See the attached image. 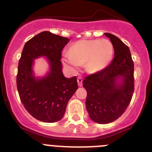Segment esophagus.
I'll use <instances>...</instances> for the list:
<instances>
[{
    "label": "esophagus",
    "instance_id": "esophagus-1",
    "mask_svg": "<svg viewBox=\"0 0 152 152\" xmlns=\"http://www.w3.org/2000/svg\"><path fill=\"white\" fill-rule=\"evenodd\" d=\"M82 81H83V79H82V77H81V76H78V77H77V82H78V85H79V87L82 86Z\"/></svg>",
    "mask_w": 152,
    "mask_h": 152
}]
</instances>
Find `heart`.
Instances as JSON below:
<instances>
[{"label": "heart", "mask_w": 152, "mask_h": 152, "mask_svg": "<svg viewBox=\"0 0 152 152\" xmlns=\"http://www.w3.org/2000/svg\"><path fill=\"white\" fill-rule=\"evenodd\" d=\"M113 46L107 39L82 40L75 43L65 56L64 62L71 70H76L85 62L88 71H99L105 68L111 61Z\"/></svg>", "instance_id": "heart-1"}]
</instances>
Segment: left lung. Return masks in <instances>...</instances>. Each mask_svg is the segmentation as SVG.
Wrapping results in <instances>:
<instances>
[{
    "instance_id": "1",
    "label": "left lung",
    "mask_w": 152,
    "mask_h": 152,
    "mask_svg": "<svg viewBox=\"0 0 152 152\" xmlns=\"http://www.w3.org/2000/svg\"><path fill=\"white\" fill-rule=\"evenodd\" d=\"M113 46L114 58L107 67L86 76L85 104L93 121L99 124L111 123L121 117L130 104L134 90V61L130 50L119 38L104 33ZM122 79L120 84L117 78Z\"/></svg>"
}]
</instances>
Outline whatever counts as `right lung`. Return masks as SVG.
I'll return each mask as SVG.
<instances>
[{"label": "right lung", "instance_id": "add662e5", "mask_svg": "<svg viewBox=\"0 0 152 152\" xmlns=\"http://www.w3.org/2000/svg\"><path fill=\"white\" fill-rule=\"evenodd\" d=\"M70 39L42 32L26 42L18 61L17 89L22 104L33 117L45 123H55L63 117L68 101L78 88L76 76L67 79L62 73L61 51ZM47 56L49 73L36 80L31 66L35 58Z\"/></svg>", "mask_w": 152, "mask_h": 152}]
</instances>
